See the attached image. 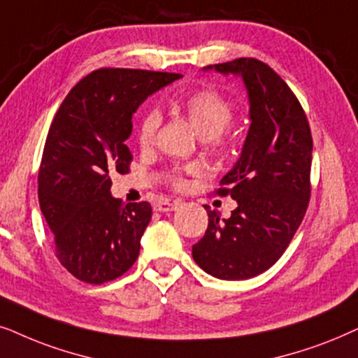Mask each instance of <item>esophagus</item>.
I'll return each mask as SVG.
<instances>
[{"mask_svg": "<svg viewBox=\"0 0 358 358\" xmlns=\"http://www.w3.org/2000/svg\"><path fill=\"white\" fill-rule=\"evenodd\" d=\"M178 208V203L176 201H169V199H162L155 204V211H160V213H169V211H175V209Z\"/></svg>", "mask_w": 358, "mask_h": 358, "instance_id": "esophagus-1", "label": "esophagus"}]
</instances>
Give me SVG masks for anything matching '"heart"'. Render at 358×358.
<instances>
[{
	"instance_id": "1",
	"label": "heart",
	"mask_w": 358,
	"mask_h": 358,
	"mask_svg": "<svg viewBox=\"0 0 358 358\" xmlns=\"http://www.w3.org/2000/svg\"><path fill=\"white\" fill-rule=\"evenodd\" d=\"M180 109L187 114L188 121L192 122L194 131L201 139H206L213 149H219L222 144V131L226 129L232 119V106L221 94L213 90H199L188 94L180 101ZM159 116L155 113H149L142 117L139 124L137 139L142 147H147L154 141ZM192 171L193 169H188ZM175 187H182L183 180L180 176H171Z\"/></svg>"
}]
</instances>
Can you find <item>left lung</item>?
<instances>
[{"instance_id": "1", "label": "left lung", "mask_w": 358, "mask_h": 358, "mask_svg": "<svg viewBox=\"0 0 358 358\" xmlns=\"http://www.w3.org/2000/svg\"><path fill=\"white\" fill-rule=\"evenodd\" d=\"M203 70L241 76L250 127L217 189L237 208L227 219L206 208L208 229L193 245V259L219 280H247L282 257L303 221L311 194V129L292 90L264 62L237 59Z\"/></svg>"}]
</instances>
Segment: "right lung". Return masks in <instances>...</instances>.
<instances>
[{"label": "right lung", "mask_w": 358, "mask_h": 358, "mask_svg": "<svg viewBox=\"0 0 358 358\" xmlns=\"http://www.w3.org/2000/svg\"><path fill=\"white\" fill-rule=\"evenodd\" d=\"M178 78L164 71L94 70L71 88L52 121L39 203L54 232L57 259L82 282H109L137 260L152 208L114 198L109 175L129 170L132 154L124 142L132 132V114Z\"/></svg>", "instance_id": "right-lung-1"}]
</instances>
